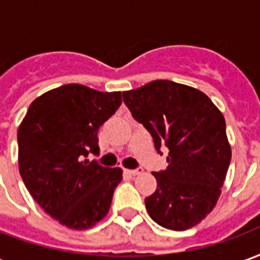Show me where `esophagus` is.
I'll use <instances>...</instances> for the list:
<instances>
[{
    "instance_id": "obj_1",
    "label": "esophagus",
    "mask_w": 260,
    "mask_h": 260,
    "mask_svg": "<svg viewBox=\"0 0 260 260\" xmlns=\"http://www.w3.org/2000/svg\"><path fill=\"white\" fill-rule=\"evenodd\" d=\"M125 173L131 177H135V175H139L142 173V170H125Z\"/></svg>"
}]
</instances>
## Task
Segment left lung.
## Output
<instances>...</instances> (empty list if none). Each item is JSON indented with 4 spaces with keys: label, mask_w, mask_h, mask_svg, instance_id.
<instances>
[{
    "label": "left lung",
    "mask_w": 260,
    "mask_h": 260,
    "mask_svg": "<svg viewBox=\"0 0 260 260\" xmlns=\"http://www.w3.org/2000/svg\"><path fill=\"white\" fill-rule=\"evenodd\" d=\"M122 97L156 150L169 147V166L153 173L157 189L145 199L149 216L164 229H191L214 209L225 181L231 146L223 114L203 91L171 80H153Z\"/></svg>",
    "instance_id": "obj_1"
}]
</instances>
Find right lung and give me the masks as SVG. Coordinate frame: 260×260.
Listing matches in <instances>:
<instances>
[{"label":"right lung","mask_w":260,"mask_h":260,"mask_svg":"<svg viewBox=\"0 0 260 260\" xmlns=\"http://www.w3.org/2000/svg\"><path fill=\"white\" fill-rule=\"evenodd\" d=\"M121 103V91L69 83L33 100L20 122V177L43 210L68 229H91L110 210L122 170L85 157L99 153L97 132Z\"/></svg>","instance_id":"add662e5"}]
</instances>
